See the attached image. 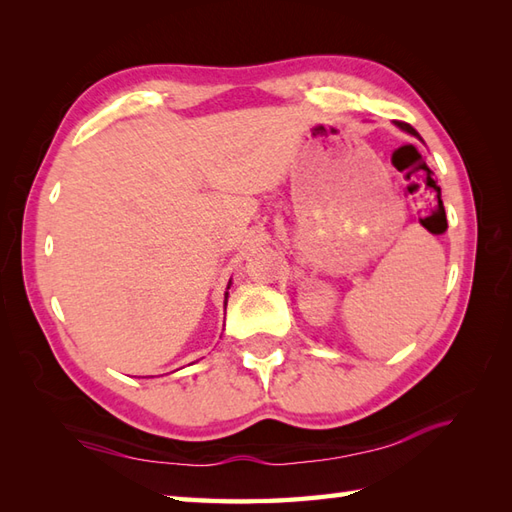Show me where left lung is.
Masks as SVG:
<instances>
[{
  "instance_id": "1",
  "label": "left lung",
  "mask_w": 512,
  "mask_h": 512,
  "mask_svg": "<svg viewBox=\"0 0 512 512\" xmlns=\"http://www.w3.org/2000/svg\"><path fill=\"white\" fill-rule=\"evenodd\" d=\"M400 129H402V132H407V134H411V136H418V132H416V129H413L411 125H407V123H396ZM420 138V136H418Z\"/></svg>"
}]
</instances>
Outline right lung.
Returning a JSON list of instances; mask_svg holds the SVG:
<instances>
[{
  "label": "right lung",
  "mask_w": 512,
  "mask_h": 512,
  "mask_svg": "<svg viewBox=\"0 0 512 512\" xmlns=\"http://www.w3.org/2000/svg\"><path fill=\"white\" fill-rule=\"evenodd\" d=\"M226 297H228V292H226ZM224 306H226V301H224Z\"/></svg>",
  "instance_id": "right-lung-1"
}]
</instances>
